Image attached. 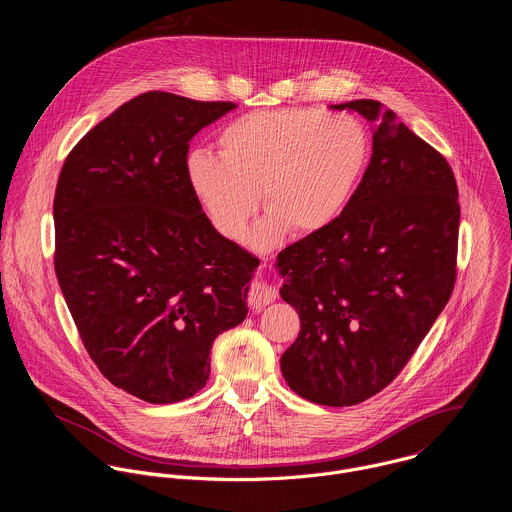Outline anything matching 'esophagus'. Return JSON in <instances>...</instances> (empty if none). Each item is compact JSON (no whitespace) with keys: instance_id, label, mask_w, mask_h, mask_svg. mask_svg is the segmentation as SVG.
<instances>
[{"instance_id":"esophagus-1","label":"esophagus","mask_w":512,"mask_h":512,"mask_svg":"<svg viewBox=\"0 0 512 512\" xmlns=\"http://www.w3.org/2000/svg\"><path fill=\"white\" fill-rule=\"evenodd\" d=\"M277 294H275V287H271L265 281H259L255 285H251L249 294H247V304L251 310H261L265 306H269L271 302H275Z\"/></svg>"}]
</instances>
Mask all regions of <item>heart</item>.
<instances>
[{
	"label": "heart",
	"mask_w": 512,
	"mask_h": 512,
	"mask_svg": "<svg viewBox=\"0 0 512 512\" xmlns=\"http://www.w3.org/2000/svg\"><path fill=\"white\" fill-rule=\"evenodd\" d=\"M216 141L221 156H188L190 188L214 229L231 241L245 237L263 192L269 214L253 233L261 249L287 231L304 237L334 225L371 162L367 127L354 115L316 107L247 113Z\"/></svg>",
	"instance_id": "b5f03b06"
}]
</instances>
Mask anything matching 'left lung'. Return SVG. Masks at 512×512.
<instances>
[{
  "instance_id": "8db88e82",
  "label": "left lung",
  "mask_w": 512,
  "mask_h": 512,
  "mask_svg": "<svg viewBox=\"0 0 512 512\" xmlns=\"http://www.w3.org/2000/svg\"><path fill=\"white\" fill-rule=\"evenodd\" d=\"M346 107L375 123L371 164L334 225L277 255L279 294L302 322L281 375L328 407L367 401L403 371L454 291L460 227L446 158L379 101L334 105Z\"/></svg>"
}]
</instances>
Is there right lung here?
I'll list each match as a JSON object with an SVG mask.
<instances>
[{
    "label": "right lung",
    "mask_w": 512,
    "mask_h": 512,
    "mask_svg": "<svg viewBox=\"0 0 512 512\" xmlns=\"http://www.w3.org/2000/svg\"><path fill=\"white\" fill-rule=\"evenodd\" d=\"M237 105L150 91L66 156L54 194V269L97 369L148 403L210 375L214 338L247 316L259 261L218 233L190 188V139Z\"/></svg>",
    "instance_id": "right-lung-1"
}]
</instances>
